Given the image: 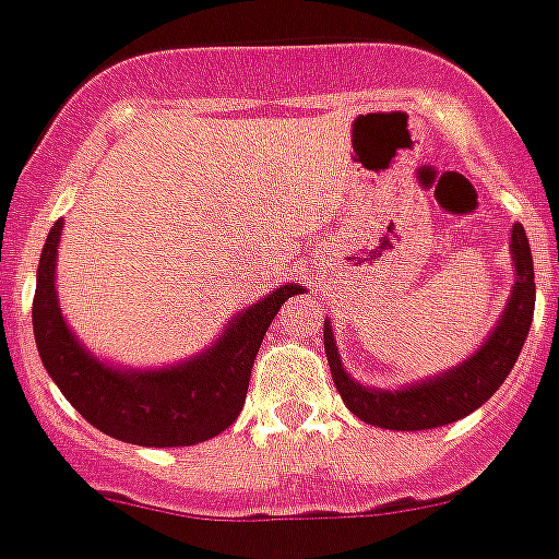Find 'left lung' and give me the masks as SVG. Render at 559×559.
Returning <instances> with one entry per match:
<instances>
[{"instance_id":"left-lung-1","label":"left lung","mask_w":559,"mask_h":559,"mask_svg":"<svg viewBox=\"0 0 559 559\" xmlns=\"http://www.w3.org/2000/svg\"><path fill=\"white\" fill-rule=\"evenodd\" d=\"M510 252H513L515 263V285L497 329L464 365L444 376L423 381V384L386 392L368 390V386L350 381L340 365L332 329L329 323H323V348H326L329 370H332L334 386L348 412L356 414L362 423L379 425V428L428 430L455 423L480 408L513 370L535 312L533 252H530L527 233L522 225H513Z\"/></svg>"}]
</instances>
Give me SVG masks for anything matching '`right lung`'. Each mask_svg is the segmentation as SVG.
Instances as JSON below:
<instances>
[{"mask_svg": "<svg viewBox=\"0 0 559 559\" xmlns=\"http://www.w3.org/2000/svg\"><path fill=\"white\" fill-rule=\"evenodd\" d=\"M62 222L51 227L37 265L32 329L46 370L71 406L111 439L142 448H189L230 428L247 401L254 356L280 307L301 285H283L243 310L219 343L191 362L147 373L100 365L73 340L57 307L55 265Z\"/></svg>", "mask_w": 559, "mask_h": 559, "instance_id": "add662e5", "label": "right lung"}]
</instances>
